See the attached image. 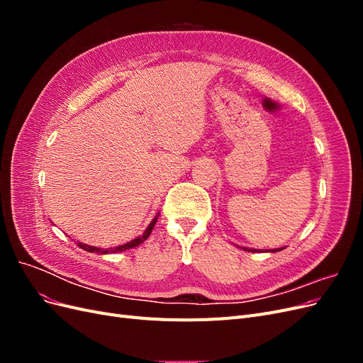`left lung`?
I'll list each match as a JSON object with an SVG mask.
<instances>
[{
  "label": "left lung",
  "instance_id": "8db88e82",
  "mask_svg": "<svg viewBox=\"0 0 363 363\" xmlns=\"http://www.w3.org/2000/svg\"><path fill=\"white\" fill-rule=\"evenodd\" d=\"M242 250H245V251H251V252H257V251H260V250H255V248H247V247H242ZM281 250H284V248H283V247H281V248H274V250H271V252L281 251Z\"/></svg>",
  "mask_w": 363,
  "mask_h": 363
}]
</instances>
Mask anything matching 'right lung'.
<instances>
[{
    "instance_id": "right-lung-1",
    "label": "right lung",
    "mask_w": 363,
    "mask_h": 363,
    "mask_svg": "<svg viewBox=\"0 0 363 363\" xmlns=\"http://www.w3.org/2000/svg\"><path fill=\"white\" fill-rule=\"evenodd\" d=\"M157 216H159V213H157V215L155 216V219H152V221L148 224V227L145 228L144 233H142L140 236H138L136 239L130 240V242H127V244H124V245H118V247H112V248H98V247H92V245H87V244L79 242V247L83 248V250H86V251H89V252H95V255H108V252H121V251H125V250H130V248H135V247H138V245H140L142 242H144V240L151 235V230L155 228V225H156V223H157Z\"/></svg>"
}]
</instances>
